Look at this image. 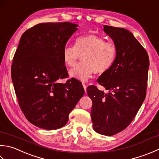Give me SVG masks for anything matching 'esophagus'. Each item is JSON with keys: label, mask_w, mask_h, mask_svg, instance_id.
<instances>
[{"label": "esophagus", "mask_w": 159, "mask_h": 159, "mask_svg": "<svg viewBox=\"0 0 159 159\" xmlns=\"http://www.w3.org/2000/svg\"><path fill=\"white\" fill-rule=\"evenodd\" d=\"M83 88H84V89H85V92H86V89H87V86L85 85V84H83Z\"/></svg>", "instance_id": "1"}]
</instances>
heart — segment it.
Listing matches in <instances>:
<instances>
[{"label": "heart", "mask_w": 159, "mask_h": 159, "mask_svg": "<svg viewBox=\"0 0 159 159\" xmlns=\"http://www.w3.org/2000/svg\"><path fill=\"white\" fill-rule=\"evenodd\" d=\"M117 54L116 46L105 42V39L95 34L79 36L74 45L65 46L62 57L65 65L73 67L82 57V63L70 70V75L85 82L95 72L104 74L114 63Z\"/></svg>", "instance_id": "obj_1"}]
</instances>
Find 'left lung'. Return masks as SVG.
<instances>
[{
	"mask_svg": "<svg viewBox=\"0 0 159 159\" xmlns=\"http://www.w3.org/2000/svg\"><path fill=\"white\" fill-rule=\"evenodd\" d=\"M117 49L116 60L97 80L107 93L90 85L87 93L92 101L93 129L113 136L129 125L143 102L150 61L147 52L129 30L103 26Z\"/></svg>",
	"mask_w": 159,
	"mask_h": 159,
	"instance_id": "obj_1",
	"label": "left lung"
}]
</instances>
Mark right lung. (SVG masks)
<instances>
[{"mask_svg": "<svg viewBox=\"0 0 159 159\" xmlns=\"http://www.w3.org/2000/svg\"><path fill=\"white\" fill-rule=\"evenodd\" d=\"M76 24L40 23L22 35L11 65V79L18 104L33 125L57 129L66 125L69 114L85 90L67 77L62 53L77 30Z\"/></svg>", "mask_w": 159, "mask_h": 159, "instance_id": "obj_1", "label": "right lung"}]
</instances>
